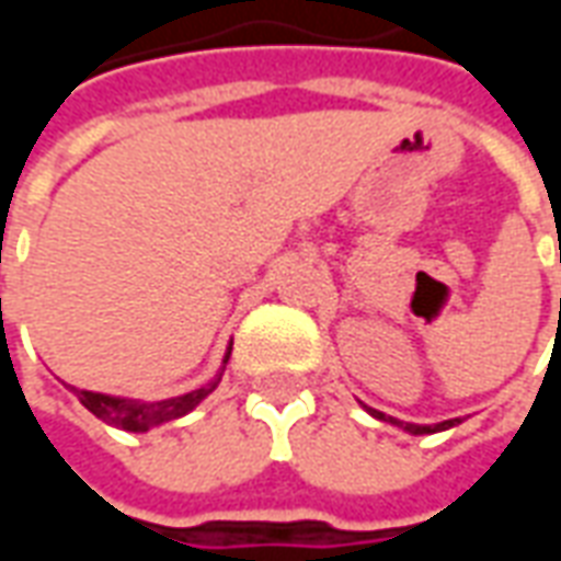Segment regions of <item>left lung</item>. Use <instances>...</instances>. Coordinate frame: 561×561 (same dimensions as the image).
Wrapping results in <instances>:
<instances>
[{"mask_svg": "<svg viewBox=\"0 0 561 561\" xmlns=\"http://www.w3.org/2000/svg\"><path fill=\"white\" fill-rule=\"evenodd\" d=\"M366 412L373 414V417H378V421L397 423V426H402V430H405V433H412V435L442 433V430H450V426H457V423H459V417H454V421H442V423H433V426H426V423H402V421H397V417H388V414L376 412V409H366Z\"/></svg>", "mask_w": 561, "mask_h": 561, "instance_id": "obj_1", "label": "left lung"}]
</instances>
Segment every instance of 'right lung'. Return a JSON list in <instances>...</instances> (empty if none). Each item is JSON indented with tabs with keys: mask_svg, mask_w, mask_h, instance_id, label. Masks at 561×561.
I'll list each match as a JSON object with an SVG mask.
<instances>
[{
	"mask_svg": "<svg viewBox=\"0 0 561 561\" xmlns=\"http://www.w3.org/2000/svg\"><path fill=\"white\" fill-rule=\"evenodd\" d=\"M228 357L231 352L225 354V360L221 364H228ZM221 373H225V366H221ZM221 373L209 385L204 388L192 390V393H183V397H171V400H159V402H140V400H123V397H107V393H95V390H78L71 388L78 393V400L90 409L99 421L111 423V426H119V430H126V433H147L152 426H159V423L176 421V417H183L195 409L197 402L207 400L209 393L216 390V385L221 381Z\"/></svg>",
	"mask_w": 561,
	"mask_h": 561,
	"instance_id": "right-lung-1",
	"label": "right lung"
}]
</instances>
